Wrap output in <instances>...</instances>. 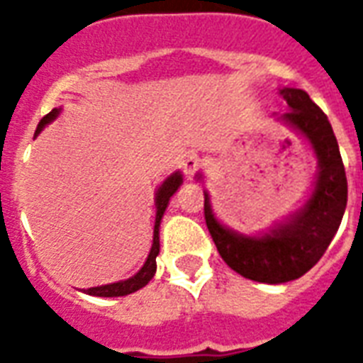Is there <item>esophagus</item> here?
Listing matches in <instances>:
<instances>
[{
	"instance_id": "esophagus-1",
	"label": "esophagus",
	"mask_w": 363,
	"mask_h": 363,
	"mask_svg": "<svg viewBox=\"0 0 363 363\" xmlns=\"http://www.w3.org/2000/svg\"><path fill=\"white\" fill-rule=\"evenodd\" d=\"M199 167H201V158L198 154H190L186 160H184V173H186L188 181H192L194 175L198 173Z\"/></svg>"
}]
</instances>
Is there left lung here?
<instances>
[{
	"mask_svg": "<svg viewBox=\"0 0 363 363\" xmlns=\"http://www.w3.org/2000/svg\"><path fill=\"white\" fill-rule=\"evenodd\" d=\"M286 113L277 121L298 131L316 156L315 182L301 207L273 222L267 232L247 235L216 218L205 192V222L222 259L245 279L282 284L305 275L322 258L337 233L347 207V175L332 124L320 107L299 88H281ZM198 181H203L199 173Z\"/></svg>",
	"mask_w": 363,
	"mask_h": 363,
	"instance_id": "8db88e82",
	"label": "left lung"
}]
</instances>
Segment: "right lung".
<instances>
[{
  "instance_id": "1",
  "label": "right lung",
  "mask_w": 363,
  "mask_h": 363,
  "mask_svg": "<svg viewBox=\"0 0 363 363\" xmlns=\"http://www.w3.org/2000/svg\"><path fill=\"white\" fill-rule=\"evenodd\" d=\"M62 113V109H52L47 116H43V121L37 125L35 135H39L43 131V128L47 124H50L52 121L58 118V115ZM182 184V175L181 171H175L171 173L167 179H165L162 184L158 186L156 194H154V205H156V220H154V238H152V247H150V252L147 256V262L143 264V267L137 271L135 275L125 279V281L111 282V284H101V286H94L84 290V294H90V296H98V298H118V296H128V294H133L137 290H141L143 286H147L150 279L156 273V256L160 254V222H162V216H164L167 205H169L171 196L179 190V186Z\"/></svg>"
}]
</instances>
